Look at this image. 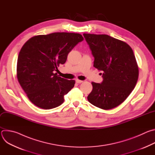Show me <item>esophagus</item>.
I'll return each mask as SVG.
<instances>
[{"instance_id": "obj_1", "label": "esophagus", "mask_w": 155, "mask_h": 155, "mask_svg": "<svg viewBox=\"0 0 155 155\" xmlns=\"http://www.w3.org/2000/svg\"><path fill=\"white\" fill-rule=\"evenodd\" d=\"M82 82H83L82 80H78V79H77V80H76V83H82Z\"/></svg>"}]
</instances>
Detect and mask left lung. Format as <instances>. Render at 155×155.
Returning a JSON list of instances; mask_svg holds the SVG:
<instances>
[{"label": "left lung", "instance_id": "left-lung-1", "mask_svg": "<svg viewBox=\"0 0 155 155\" xmlns=\"http://www.w3.org/2000/svg\"><path fill=\"white\" fill-rule=\"evenodd\" d=\"M83 36L94 58L93 66L103 77L101 83H91L87 100L104 110L114 108L126 99L137 83L139 68L134 52L126 42L108 35Z\"/></svg>", "mask_w": 155, "mask_h": 155}]
</instances>
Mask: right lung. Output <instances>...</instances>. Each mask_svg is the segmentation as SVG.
<instances>
[{"label": "right lung", "instance_id": "1", "mask_svg": "<svg viewBox=\"0 0 155 155\" xmlns=\"http://www.w3.org/2000/svg\"><path fill=\"white\" fill-rule=\"evenodd\" d=\"M83 40L80 34L54 32L32 37L24 44L18 58L17 78L35 105L51 109L64 102L75 81L61 78L54 71Z\"/></svg>", "mask_w": 155, "mask_h": 155}]
</instances>
